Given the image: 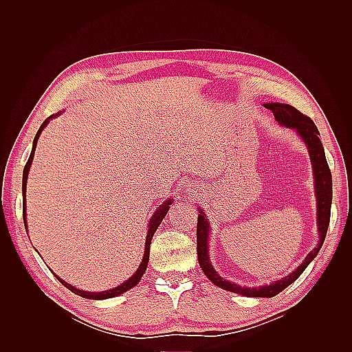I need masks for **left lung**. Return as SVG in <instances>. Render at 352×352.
<instances>
[{"mask_svg":"<svg viewBox=\"0 0 352 352\" xmlns=\"http://www.w3.org/2000/svg\"><path fill=\"white\" fill-rule=\"evenodd\" d=\"M265 109H269L276 122L279 124L289 127V129H295L296 133L302 138L308 148V154H310L311 166H313V175L316 182V199H317V229H318V243L317 247L307 255L305 260L300 264V267L295 269L289 276L286 278L272 282L270 285H264L260 287H245L239 286L236 283H232L229 280H225L221 276L212 269V264L210 263L208 257V235H210V223L206 219L204 211L202 208H198V225H197V254H198V263L201 270L204 272L207 278L214 283L216 286L221 287V289L235 292L243 296H252V298H272L282 292L285 287L294 283L302 272L307 269V265L310 264L316 255L320 251L322 245L326 238V232L329 228L330 221V207H332V173H330L329 164L326 162L324 148L323 144L318 138V129L314 124V122L307 117L305 114L298 111L295 107L289 104L282 102H267L264 104Z\"/></svg>","mask_w":352,"mask_h":352,"instance_id":"1","label":"left lung"}]
</instances>
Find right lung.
<instances>
[{"mask_svg":"<svg viewBox=\"0 0 352 352\" xmlns=\"http://www.w3.org/2000/svg\"><path fill=\"white\" fill-rule=\"evenodd\" d=\"M58 114H60V113L50 116L48 119H45V122L41 124L39 131H38L36 135H35V140H34V145H32V151H30L29 160H28V163H26V166H25V168H23V184H22V189H23V221H25V228H28V226H26V184H28L29 170H30V166H32V160H34V155H35V148H36L38 138H39L41 132L44 131V127L48 124V122L52 119V117H57ZM172 202H173L172 198L167 199L166 202H163V204L157 208V211L153 214L150 223H148V233H146L145 251H144L142 261H141L140 267H138V270L135 272V274L132 276V278H129L126 282H123L122 285L116 286V287H113V289H109V291H102V292H88V291H82V289H78V287L72 286L70 283H67V282H65L63 279H60L57 274H56V278H57L63 285H65V286L67 287V289H70L73 294H76V295H79V296H82V298H88V300H107V298H114V296H117V295H120V294H123V292H126V291L132 289L133 286H136L138 283H140L141 278H142L145 270H146L148 260H150V245H151V239H153V236H154V233H155L157 228L160 226V223H162V220L166 217L167 211H168V208H170V204H172ZM26 232H28V229H26Z\"/></svg>","mask_w":352,"mask_h":352,"instance_id":"1","label":"right lung"}]
</instances>
